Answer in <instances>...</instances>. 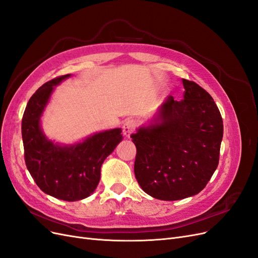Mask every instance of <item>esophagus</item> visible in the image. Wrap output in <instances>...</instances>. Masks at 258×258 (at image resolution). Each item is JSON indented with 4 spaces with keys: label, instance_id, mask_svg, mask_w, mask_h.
Returning <instances> with one entry per match:
<instances>
[{
    "label": "esophagus",
    "instance_id": "34e87169",
    "mask_svg": "<svg viewBox=\"0 0 258 258\" xmlns=\"http://www.w3.org/2000/svg\"><path fill=\"white\" fill-rule=\"evenodd\" d=\"M137 128V122L134 119H128L122 124V132L127 138H130Z\"/></svg>",
    "mask_w": 258,
    "mask_h": 258
}]
</instances>
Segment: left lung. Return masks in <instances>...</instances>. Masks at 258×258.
Here are the masks:
<instances>
[{
	"mask_svg": "<svg viewBox=\"0 0 258 258\" xmlns=\"http://www.w3.org/2000/svg\"><path fill=\"white\" fill-rule=\"evenodd\" d=\"M184 99L169 96L147 126L131 136L136 178L150 196L166 201L191 197L217 168L223 119L213 98L183 80Z\"/></svg>",
	"mask_w": 258,
	"mask_h": 258,
	"instance_id": "1",
	"label": "left lung"
}]
</instances>
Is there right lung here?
Returning a JSON list of instances; mask_svg holds the SVG:
<instances>
[{
  "mask_svg": "<svg viewBox=\"0 0 258 258\" xmlns=\"http://www.w3.org/2000/svg\"><path fill=\"white\" fill-rule=\"evenodd\" d=\"M71 74L56 77L38 88L23 113L21 134L25 160L40 188L57 199L77 201L89 197L100 182L101 166L122 140L121 129L97 132L74 144L49 140L41 127V117L54 87Z\"/></svg>",
  "mask_w": 258,
  "mask_h": 258,
  "instance_id": "right-lung-1",
  "label": "right lung"
}]
</instances>
